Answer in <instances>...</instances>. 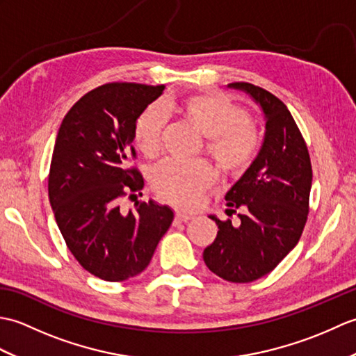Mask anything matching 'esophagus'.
Wrapping results in <instances>:
<instances>
[{
    "label": "esophagus",
    "instance_id": "esophagus-1",
    "mask_svg": "<svg viewBox=\"0 0 356 356\" xmlns=\"http://www.w3.org/2000/svg\"><path fill=\"white\" fill-rule=\"evenodd\" d=\"M193 218V214H185V213H180V211H177L176 213V222L177 223H185L188 220H191Z\"/></svg>",
    "mask_w": 356,
    "mask_h": 356
}]
</instances>
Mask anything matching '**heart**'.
<instances>
[{
	"label": "heart",
	"mask_w": 356,
	"mask_h": 356,
	"mask_svg": "<svg viewBox=\"0 0 356 356\" xmlns=\"http://www.w3.org/2000/svg\"><path fill=\"white\" fill-rule=\"evenodd\" d=\"M163 111L180 118L205 136V148L226 174L245 171L259 153L261 136L254 120L231 97L220 93H193L163 104ZM163 113L154 105L136 118L133 140L143 156L154 159L162 149ZM214 171L203 161L159 163L151 172V186L171 205L190 209L213 182Z\"/></svg>",
	"instance_id": "b5f03b06"
}]
</instances>
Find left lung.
<instances>
[{"mask_svg": "<svg viewBox=\"0 0 356 356\" xmlns=\"http://www.w3.org/2000/svg\"><path fill=\"white\" fill-rule=\"evenodd\" d=\"M229 87L260 104L266 134L259 156L225 197L226 214L243 211L240 223L211 216L218 232L203 260L226 282L249 283L274 270L298 243L309 214L312 165L303 134L277 96L249 82Z\"/></svg>", "mask_w": 356, "mask_h": 356, "instance_id": "obj_1", "label": "left lung"}]
</instances>
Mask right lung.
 Masks as SVG:
<instances>
[{"mask_svg": "<svg viewBox=\"0 0 356 356\" xmlns=\"http://www.w3.org/2000/svg\"><path fill=\"white\" fill-rule=\"evenodd\" d=\"M165 86L108 82L86 93L63 119L49 172V199L67 248L90 274L124 282L145 269L174 213L153 200L124 211L142 190L130 162L134 120Z\"/></svg>", "mask_w": 356, "mask_h": 356, "instance_id": "add662e5", "label": "right lung"}]
</instances>
